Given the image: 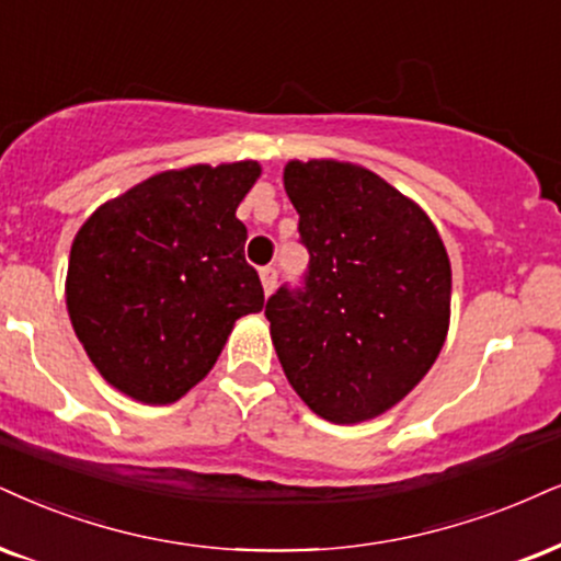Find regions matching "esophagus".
<instances>
[{"label": "esophagus", "mask_w": 561, "mask_h": 561, "mask_svg": "<svg viewBox=\"0 0 561 561\" xmlns=\"http://www.w3.org/2000/svg\"><path fill=\"white\" fill-rule=\"evenodd\" d=\"M260 280H262V288H265V294H273L275 283H278V270H275L273 265L262 267L260 270Z\"/></svg>", "instance_id": "1"}]
</instances>
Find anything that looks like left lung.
Listing matches in <instances>:
<instances>
[{"label":"left lung","instance_id":"8db88e82","mask_svg":"<svg viewBox=\"0 0 561 561\" xmlns=\"http://www.w3.org/2000/svg\"><path fill=\"white\" fill-rule=\"evenodd\" d=\"M309 267L265 304L288 382L317 416L358 424L390 411L437 362L453 270L437 228L375 171L288 161Z\"/></svg>","mask_w":561,"mask_h":561}]
</instances>
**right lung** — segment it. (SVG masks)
<instances>
[{
	"mask_svg": "<svg viewBox=\"0 0 561 561\" xmlns=\"http://www.w3.org/2000/svg\"><path fill=\"white\" fill-rule=\"evenodd\" d=\"M257 176L254 161L163 171L82 224L67 312L90 362L124 396L174 403L213 369L233 322L265 307L237 218Z\"/></svg>",
	"mask_w": 561,
	"mask_h": 561,
	"instance_id": "add662e5",
	"label": "right lung"
}]
</instances>
